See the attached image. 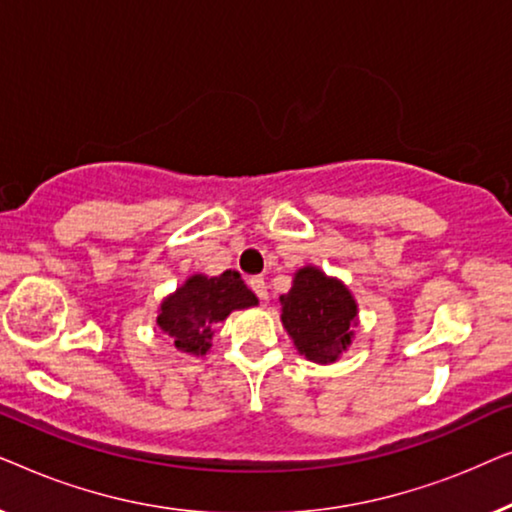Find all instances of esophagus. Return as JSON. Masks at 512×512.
<instances>
[{
	"label": "esophagus",
	"instance_id": "34e87169",
	"mask_svg": "<svg viewBox=\"0 0 512 512\" xmlns=\"http://www.w3.org/2000/svg\"><path fill=\"white\" fill-rule=\"evenodd\" d=\"M249 286H251V291H254L256 296H258V300H261V303H265V300H268V284H265L263 277H251L249 279Z\"/></svg>",
	"mask_w": 512,
	"mask_h": 512
}]
</instances>
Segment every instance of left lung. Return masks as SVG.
<instances>
[{
	"mask_svg": "<svg viewBox=\"0 0 512 512\" xmlns=\"http://www.w3.org/2000/svg\"><path fill=\"white\" fill-rule=\"evenodd\" d=\"M279 303L286 333L305 359L333 363L352 345L359 307L340 279L305 265L293 275L291 291L279 296Z\"/></svg>",
	"mask_w": 512,
	"mask_h": 512,
	"instance_id": "1",
	"label": "left lung"
}]
</instances>
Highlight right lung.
<instances>
[{"mask_svg": "<svg viewBox=\"0 0 512 512\" xmlns=\"http://www.w3.org/2000/svg\"><path fill=\"white\" fill-rule=\"evenodd\" d=\"M258 305V298L242 282L240 272L226 270L219 277L193 275L160 303L156 324L170 335L179 352L202 356L212 347L214 324L226 321L233 310Z\"/></svg>", "mask_w": 512, "mask_h": 512, "instance_id": "add662e5", "label": "right lung"}]
</instances>
